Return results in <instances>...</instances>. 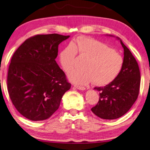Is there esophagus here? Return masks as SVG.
Returning a JSON list of instances; mask_svg holds the SVG:
<instances>
[{
    "label": "esophagus",
    "mask_w": 150,
    "mask_h": 150,
    "mask_svg": "<svg viewBox=\"0 0 150 150\" xmlns=\"http://www.w3.org/2000/svg\"><path fill=\"white\" fill-rule=\"evenodd\" d=\"M75 87L76 88V89H79V90H82V91H84V90H85V87H83V86H75Z\"/></svg>",
    "instance_id": "34e87169"
}]
</instances>
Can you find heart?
Masks as SVG:
<instances>
[{
  "label": "heart",
  "instance_id": "b5f03b06",
  "mask_svg": "<svg viewBox=\"0 0 150 150\" xmlns=\"http://www.w3.org/2000/svg\"><path fill=\"white\" fill-rule=\"evenodd\" d=\"M77 52L86 59L83 69L73 71L69 74L71 81L77 85H85L92 81L98 86L108 85L122 70L124 59L122 55L99 41L80 37L59 54L61 66L67 72L76 67Z\"/></svg>",
  "mask_w": 150,
  "mask_h": 150
}]
</instances>
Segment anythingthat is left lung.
I'll return each instance as SVG.
<instances>
[{"label":"left lung","mask_w":150,"mask_h":150,"mask_svg":"<svg viewBox=\"0 0 150 150\" xmlns=\"http://www.w3.org/2000/svg\"><path fill=\"white\" fill-rule=\"evenodd\" d=\"M117 39L124 48L122 70L112 83L94 88L100 91V99L91 110L104 120H115L126 114L137 100L140 89L141 75L137 61L122 41Z\"/></svg>","instance_id":"left-lung-1"}]
</instances>
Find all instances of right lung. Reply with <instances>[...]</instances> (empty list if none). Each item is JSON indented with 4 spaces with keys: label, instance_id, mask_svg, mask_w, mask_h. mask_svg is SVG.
<instances>
[{
    "label": "right lung",
    "instance_id": "add662e5",
    "mask_svg": "<svg viewBox=\"0 0 150 150\" xmlns=\"http://www.w3.org/2000/svg\"><path fill=\"white\" fill-rule=\"evenodd\" d=\"M69 35H37L20 45L12 57L7 74V90L18 112L32 121L50 117L70 89L56 59L60 43Z\"/></svg>",
    "mask_w": 150,
    "mask_h": 150
}]
</instances>
